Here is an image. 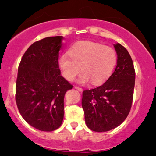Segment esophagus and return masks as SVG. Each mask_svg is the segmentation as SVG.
I'll list each match as a JSON object with an SVG mask.
<instances>
[{"label":"esophagus","mask_w":156,"mask_h":156,"mask_svg":"<svg viewBox=\"0 0 156 156\" xmlns=\"http://www.w3.org/2000/svg\"><path fill=\"white\" fill-rule=\"evenodd\" d=\"M74 88H75L76 90H78V91H83V89L81 88V87H74Z\"/></svg>","instance_id":"esophagus-1"}]
</instances>
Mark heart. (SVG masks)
I'll return each instance as SVG.
<instances>
[{
  "instance_id": "obj_1",
  "label": "heart",
  "mask_w": 156,
  "mask_h": 156,
  "mask_svg": "<svg viewBox=\"0 0 156 156\" xmlns=\"http://www.w3.org/2000/svg\"><path fill=\"white\" fill-rule=\"evenodd\" d=\"M116 63V54L109 46L98 42L83 40L74 43L62 55L58 64L62 74L68 81H73L80 73H83L79 82L85 84L91 80L93 84L104 82L112 74Z\"/></svg>"
}]
</instances>
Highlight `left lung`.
<instances>
[{"label": "left lung", "mask_w": 156, "mask_h": 156, "mask_svg": "<svg viewBox=\"0 0 156 156\" xmlns=\"http://www.w3.org/2000/svg\"><path fill=\"white\" fill-rule=\"evenodd\" d=\"M117 54L114 72L105 83L83 91L82 106L85 123L91 131L105 132L121 124L131 110L135 85V69L129 52L114 44Z\"/></svg>", "instance_id": "left-lung-1"}]
</instances>
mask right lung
I'll list each match as a JSON object with an SVG mask.
<instances>
[{
	"instance_id": "right-lung-1",
	"label": "right lung",
	"mask_w": 156,
	"mask_h": 156,
	"mask_svg": "<svg viewBox=\"0 0 156 156\" xmlns=\"http://www.w3.org/2000/svg\"><path fill=\"white\" fill-rule=\"evenodd\" d=\"M62 36L34 42L24 53L18 67L16 101L21 116L42 131L58 129L64 118V98L73 86L59 68Z\"/></svg>"
}]
</instances>
